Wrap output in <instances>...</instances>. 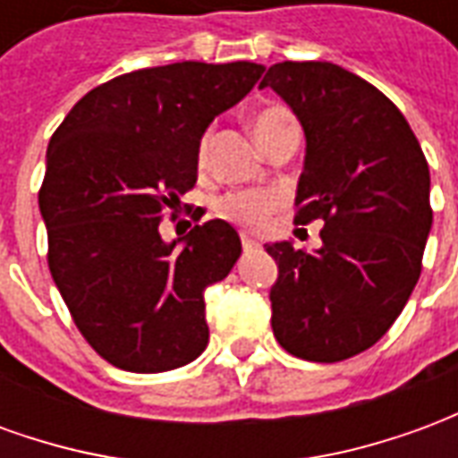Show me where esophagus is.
Masks as SVG:
<instances>
[{
	"instance_id": "esophagus-1",
	"label": "esophagus",
	"mask_w": 458,
	"mask_h": 458,
	"mask_svg": "<svg viewBox=\"0 0 458 458\" xmlns=\"http://www.w3.org/2000/svg\"><path fill=\"white\" fill-rule=\"evenodd\" d=\"M240 240H242V248H245V250H258L259 248L258 240L250 238V235H242V238H240Z\"/></svg>"
}]
</instances>
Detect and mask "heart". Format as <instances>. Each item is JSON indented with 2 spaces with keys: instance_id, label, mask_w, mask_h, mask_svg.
<instances>
[{
  "instance_id": "1",
  "label": "heart",
  "mask_w": 458,
  "mask_h": 458,
  "mask_svg": "<svg viewBox=\"0 0 458 458\" xmlns=\"http://www.w3.org/2000/svg\"><path fill=\"white\" fill-rule=\"evenodd\" d=\"M287 120V113L282 107H267V110H259L252 117V131L259 141L265 134H269ZM206 159H208V134L199 141L200 166H206ZM279 200H282V196L277 191H238V193L223 196L216 203V210L230 223H238V225H245L250 230H262L267 225L269 213L279 206Z\"/></svg>"
}]
</instances>
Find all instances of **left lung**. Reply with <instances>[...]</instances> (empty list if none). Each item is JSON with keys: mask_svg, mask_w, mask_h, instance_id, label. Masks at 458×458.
Here are the masks:
<instances>
[{"mask_svg": "<svg viewBox=\"0 0 458 458\" xmlns=\"http://www.w3.org/2000/svg\"><path fill=\"white\" fill-rule=\"evenodd\" d=\"M272 88L307 137L297 223L324 220L321 248L265 245L277 262L272 331L287 353L336 363L385 336L422 272L429 166L403 113L327 61L275 64Z\"/></svg>", "mask_w": 458, "mask_h": 458, "instance_id": "1", "label": "left lung"}]
</instances>
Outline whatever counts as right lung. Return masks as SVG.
Returning <instances> with one entry per match:
<instances>
[{"mask_svg":"<svg viewBox=\"0 0 458 458\" xmlns=\"http://www.w3.org/2000/svg\"><path fill=\"white\" fill-rule=\"evenodd\" d=\"M262 73L250 61H183L117 75L48 141V267L85 341L122 370H174L208 345L203 294L240 258L238 233L216 218L166 242L161 208L193 189L208 124Z\"/></svg>","mask_w":458,"mask_h":458,"instance_id":"obj_1","label":"right lung"}]
</instances>
